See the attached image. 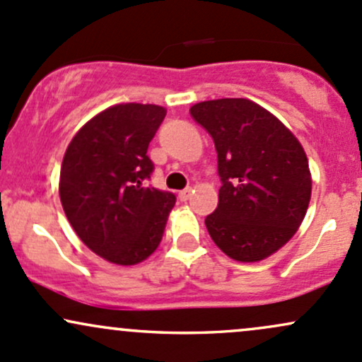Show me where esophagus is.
Listing matches in <instances>:
<instances>
[{
	"label": "esophagus",
	"instance_id": "34e87169",
	"mask_svg": "<svg viewBox=\"0 0 362 362\" xmlns=\"http://www.w3.org/2000/svg\"><path fill=\"white\" fill-rule=\"evenodd\" d=\"M192 193H193L192 188H185V189H182V192H180V200L181 202H186L189 197H192Z\"/></svg>",
	"mask_w": 362,
	"mask_h": 362
}]
</instances>
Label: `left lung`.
<instances>
[{
    "label": "left lung",
    "instance_id": "1",
    "mask_svg": "<svg viewBox=\"0 0 362 362\" xmlns=\"http://www.w3.org/2000/svg\"><path fill=\"white\" fill-rule=\"evenodd\" d=\"M212 136L223 186L205 217L214 243L240 262L269 257L297 233L310 200L309 162L281 120L245 98L189 108Z\"/></svg>",
    "mask_w": 362,
    "mask_h": 362
}]
</instances>
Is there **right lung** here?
Wrapping results in <instances>:
<instances>
[{
  "instance_id": "1",
  "label": "right lung",
  "mask_w": 362,
  "mask_h": 362,
  "mask_svg": "<svg viewBox=\"0 0 362 362\" xmlns=\"http://www.w3.org/2000/svg\"><path fill=\"white\" fill-rule=\"evenodd\" d=\"M164 117L158 105H115L84 124L64 155L62 207L83 243L108 262L150 257L176 204L174 193L146 182V151Z\"/></svg>"
}]
</instances>
